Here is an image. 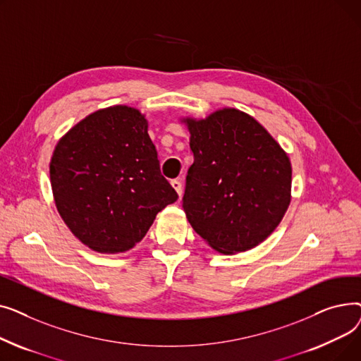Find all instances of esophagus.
Returning a JSON list of instances; mask_svg holds the SVG:
<instances>
[{"instance_id": "esophagus-1", "label": "esophagus", "mask_w": 361, "mask_h": 361, "mask_svg": "<svg viewBox=\"0 0 361 361\" xmlns=\"http://www.w3.org/2000/svg\"><path fill=\"white\" fill-rule=\"evenodd\" d=\"M171 185L174 187V190L178 193V196L183 195V187H181V181L180 180H171Z\"/></svg>"}]
</instances>
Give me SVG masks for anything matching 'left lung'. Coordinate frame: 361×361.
Listing matches in <instances>:
<instances>
[{
	"label": "left lung",
	"instance_id": "obj_1",
	"mask_svg": "<svg viewBox=\"0 0 361 361\" xmlns=\"http://www.w3.org/2000/svg\"><path fill=\"white\" fill-rule=\"evenodd\" d=\"M183 121L195 157L183 197L188 222L219 253L256 247L291 202L287 154L267 128L235 108Z\"/></svg>",
	"mask_w": 361,
	"mask_h": 361
}]
</instances>
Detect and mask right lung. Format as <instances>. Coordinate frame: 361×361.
Returning a JSON list of instances; mask_svg holds the SVG:
<instances>
[{
	"label": "right lung",
	"instance_id": "right-lung-1",
	"mask_svg": "<svg viewBox=\"0 0 361 361\" xmlns=\"http://www.w3.org/2000/svg\"><path fill=\"white\" fill-rule=\"evenodd\" d=\"M49 177L70 231L98 253L135 247L157 214L178 199L161 174L145 116L126 105L99 109L70 128L55 146Z\"/></svg>",
	"mask_w": 361,
	"mask_h": 361
}]
</instances>
